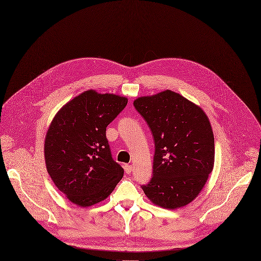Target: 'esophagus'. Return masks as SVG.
Returning a JSON list of instances; mask_svg holds the SVG:
<instances>
[{"instance_id": "esophagus-1", "label": "esophagus", "mask_w": 261, "mask_h": 261, "mask_svg": "<svg viewBox=\"0 0 261 261\" xmlns=\"http://www.w3.org/2000/svg\"><path fill=\"white\" fill-rule=\"evenodd\" d=\"M124 169H125L126 173H128V174H129V173H131V172H132L133 167H132L131 165H125V166H124Z\"/></svg>"}]
</instances>
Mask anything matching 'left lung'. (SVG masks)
<instances>
[{
    "instance_id": "8db88e82",
    "label": "left lung",
    "mask_w": 261,
    "mask_h": 261,
    "mask_svg": "<svg viewBox=\"0 0 261 261\" xmlns=\"http://www.w3.org/2000/svg\"><path fill=\"white\" fill-rule=\"evenodd\" d=\"M133 105L154 140L152 177L141 189L151 203L165 209L190 204L214 166V136L207 115L171 90L139 97Z\"/></svg>"
}]
</instances>
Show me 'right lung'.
Instances as JSON below:
<instances>
[{"mask_svg": "<svg viewBox=\"0 0 261 261\" xmlns=\"http://www.w3.org/2000/svg\"><path fill=\"white\" fill-rule=\"evenodd\" d=\"M128 99L115 94L85 91L63 106L47 131L46 168L57 189L80 207L106 200L123 178L114 161L107 127Z\"/></svg>", "mask_w": 261, "mask_h": 261, "instance_id": "add662e5", "label": "right lung"}]
</instances>
